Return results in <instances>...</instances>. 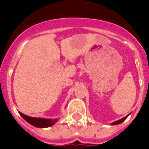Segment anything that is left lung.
<instances>
[{
    "label": "left lung",
    "mask_w": 149,
    "mask_h": 149,
    "mask_svg": "<svg viewBox=\"0 0 149 149\" xmlns=\"http://www.w3.org/2000/svg\"><path fill=\"white\" fill-rule=\"evenodd\" d=\"M129 116V115L126 116L125 117H124V118H122V119H119V120L116 121V122H113V123L111 124V125H119V124H121V123H122V122H123L124 121H125L126 119H127V116Z\"/></svg>",
    "instance_id": "1"
}]
</instances>
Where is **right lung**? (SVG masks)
Returning <instances> with one entry per match:
<instances>
[{"label":"right lung","instance_id":"1","mask_svg":"<svg viewBox=\"0 0 149 149\" xmlns=\"http://www.w3.org/2000/svg\"><path fill=\"white\" fill-rule=\"evenodd\" d=\"M19 114L22 116V117L24 120L27 121L31 125L36 127H40V128L51 127V126L54 125L58 121V119H42V118H36V117L28 116L20 112H19Z\"/></svg>","mask_w":149,"mask_h":149}]
</instances>
